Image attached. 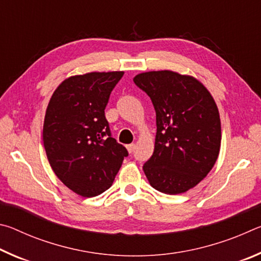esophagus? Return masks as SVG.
<instances>
[{
  "instance_id": "1",
  "label": "esophagus",
  "mask_w": 261,
  "mask_h": 261,
  "mask_svg": "<svg viewBox=\"0 0 261 261\" xmlns=\"http://www.w3.org/2000/svg\"><path fill=\"white\" fill-rule=\"evenodd\" d=\"M135 147H136V145L135 144H129V145H126V149H127V152L129 153H132L135 151Z\"/></svg>"
}]
</instances>
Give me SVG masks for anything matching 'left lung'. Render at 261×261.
I'll use <instances>...</instances> for the list:
<instances>
[{
  "label": "left lung",
  "instance_id": "8db88e82",
  "mask_svg": "<svg viewBox=\"0 0 261 261\" xmlns=\"http://www.w3.org/2000/svg\"><path fill=\"white\" fill-rule=\"evenodd\" d=\"M151 98L156 113L154 153L143 169L162 193L179 194L204 179L218 160L221 121L218 106L204 84L171 70L134 78Z\"/></svg>",
  "mask_w": 261,
  "mask_h": 261
}]
</instances>
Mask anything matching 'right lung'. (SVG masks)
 <instances>
[{
	"mask_svg": "<svg viewBox=\"0 0 261 261\" xmlns=\"http://www.w3.org/2000/svg\"><path fill=\"white\" fill-rule=\"evenodd\" d=\"M124 71L87 72L64 79L43 121L48 162L65 187L91 198L108 190L127 151L112 136L105 108Z\"/></svg>",
	"mask_w": 261,
	"mask_h": 261,
	"instance_id": "obj_1",
	"label": "right lung"
}]
</instances>
